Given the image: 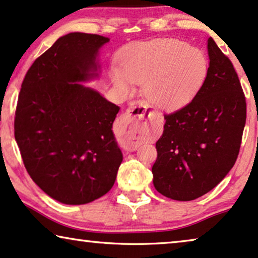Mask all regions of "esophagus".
<instances>
[{
  "mask_svg": "<svg viewBox=\"0 0 258 258\" xmlns=\"http://www.w3.org/2000/svg\"><path fill=\"white\" fill-rule=\"evenodd\" d=\"M142 114H135L132 109H127L119 119V126L123 131V137L120 144L126 151H135L138 147V138L142 133L144 119L147 111L146 106L142 105Z\"/></svg>",
  "mask_w": 258,
  "mask_h": 258,
  "instance_id": "1",
  "label": "esophagus"
}]
</instances>
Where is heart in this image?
Here are the masks:
<instances>
[{
  "mask_svg": "<svg viewBox=\"0 0 258 258\" xmlns=\"http://www.w3.org/2000/svg\"><path fill=\"white\" fill-rule=\"evenodd\" d=\"M120 71H112L122 93L133 84H144L146 98L160 108H174L191 100L204 85L209 61L199 48L178 39H160L132 44L120 59Z\"/></svg>",
  "mask_w": 258,
  "mask_h": 258,
  "instance_id": "heart-1",
  "label": "heart"
}]
</instances>
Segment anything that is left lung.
<instances>
[{"label": "left lung", "mask_w": 258, "mask_h": 258, "mask_svg": "<svg viewBox=\"0 0 258 258\" xmlns=\"http://www.w3.org/2000/svg\"><path fill=\"white\" fill-rule=\"evenodd\" d=\"M209 73L195 98L165 114L156 143L153 185L165 197L194 201L221 183L236 163L246 120V101L231 61L211 37Z\"/></svg>", "instance_id": "8db88e82"}]
</instances>
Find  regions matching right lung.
Returning a JSON list of instances; mask_svg holds the SVG:
<instances>
[{
    "instance_id": "add662e5",
    "label": "right lung",
    "mask_w": 258,
    "mask_h": 258,
    "mask_svg": "<svg viewBox=\"0 0 258 258\" xmlns=\"http://www.w3.org/2000/svg\"><path fill=\"white\" fill-rule=\"evenodd\" d=\"M108 37L70 33L27 72L14 135L27 172L63 204H87L107 194L122 161L112 125L119 107L81 81L97 77V54Z\"/></svg>"
}]
</instances>
